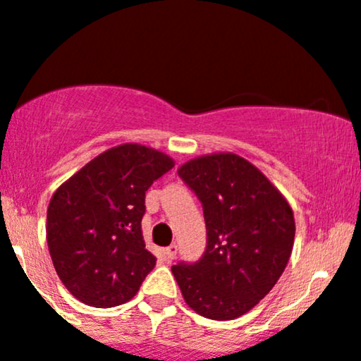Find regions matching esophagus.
<instances>
[{"label": "esophagus", "instance_id": "esophagus-1", "mask_svg": "<svg viewBox=\"0 0 361 361\" xmlns=\"http://www.w3.org/2000/svg\"><path fill=\"white\" fill-rule=\"evenodd\" d=\"M176 251H178L176 244H171V246L166 247V250H164V258H166V261L175 259L176 258Z\"/></svg>", "mask_w": 361, "mask_h": 361}]
</instances>
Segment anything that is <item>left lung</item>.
Wrapping results in <instances>:
<instances>
[{"label": "left lung", "mask_w": 361, "mask_h": 361, "mask_svg": "<svg viewBox=\"0 0 361 361\" xmlns=\"http://www.w3.org/2000/svg\"><path fill=\"white\" fill-rule=\"evenodd\" d=\"M178 175L204 205L207 250L171 268L188 307L231 321L250 312L287 267L295 238L292 207L255 164L233 152L186 161Z\"/></svg>", "instance_id": "left-lung-1"}]
</instances>
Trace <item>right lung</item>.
Masks as SVG:
<instances>
[{
  "label": "right lung",
  "instance_id": "obj_1",
  "mask_svg": "<svg viewBox=\"0 0 361 361\" xmlns=\"http://www.w3.org/2000/svg\"><path fill=\"white\" fill-rule=\"evenodd\" d=\"M175 161L142 144L102 152L52 195L47 246L64 287L91 307L128 302L156 267L146 250L142 215L152 181Z\"/></svg>",
  "mask_w": 361,
  "mask_h": 361
}]
</instances>
